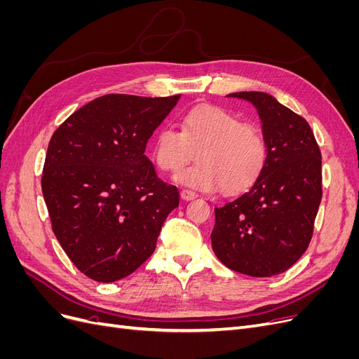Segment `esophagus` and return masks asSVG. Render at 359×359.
Masks as SVG:
<instances>
[{"label":"esophagus","instance_id":"obj_1","mask_svg":"<svg viewBox=\"0 0 359 359\" xmlns=\"http://www.w3.org/2000/svg\"><path fill=\"white\" fill-rule=\"evenodd\" d=\"M180 194H181L182 201H193L194 198H198V194L191 190H181Z\"/></svg>","mask_w":359,"mask_h":359}]
</instances>
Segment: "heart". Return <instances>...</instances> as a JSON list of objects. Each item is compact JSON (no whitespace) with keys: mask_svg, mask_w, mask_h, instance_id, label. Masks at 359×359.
Here are the masks:
<instances>
[{"mask_svg":"<svg viewBox=\"0 0 359 359\" xmlns=\"http://www.w3.org/2000/svg\"><path fill=\"white\" fill-rule=\"evenodd\" d=\"M181 186L201 191H243L260 177L268 158L264 133L252 123L219 106L202 104L181 116L180 130L160 128L153 140V158L161 170H177Z\"/></svg>","mask_w":359,"mask_h":359,"instance_id":"b5f03b06","label":"heart"}]
</instances>
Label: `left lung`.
<instances>
[{
  "label": "left lung",
  "mask_w": 359,
  "mask_h": 359,
  "mask_svg": "<svg viewBox=\"0 0 359 359\" xmlns=\"http://www.w3.org/2000/svg\"><path fill=\"white\" fill-rule=\"evenodd\" d=\"M262 123L266 165L247 191L215 208V256L236 273L273 277L306 252L322 199V157L309 123L271 94L241 91Z\"/></svg>",
  "instance_id": "1"
}]
</instances>
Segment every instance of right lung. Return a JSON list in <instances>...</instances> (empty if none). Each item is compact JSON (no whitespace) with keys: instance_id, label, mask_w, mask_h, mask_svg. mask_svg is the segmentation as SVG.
I'll use <instances>...</instances> for the list:
<instances>
[{"instance_id":"1","label":"right lung","mask_w":359,"mask_h":359,"mask_svg":"<svg viewBox=\"0 0 359 359\" xmlns=\"http://www.w3.org/2000/svg\"><path fill=\"white\" fill-rule=\"evenodd\" d=\"M180 97L107 94L52 135L43 198L53 233L86 277L112 283L132 274L154 253L163 223L180 205L178 189L145 156Z\"/></svg>"}]
</instances>
